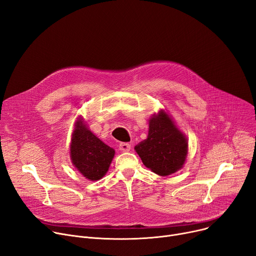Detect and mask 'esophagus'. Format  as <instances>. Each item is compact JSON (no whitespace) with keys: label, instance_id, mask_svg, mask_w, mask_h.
Segmentation results:
<instances>
[{"label":"esophagus","instance_id":"1","mask_svg":"<svg viewBox=\"0 0 256 256\" xmlns=\"http://www.w3.org/2000/svg\"><path fill=\"white\" fill-rule=\"evenodd\" d=\"M130 144L128 143H120L119 144V150L122 152H128L130 150Z\"/></svg>","mask_w":256,"mask_h":256}]
</instances>
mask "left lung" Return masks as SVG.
Wrapping results in <instances>:
<instances>
[{"mask_svg":"<svg viewBox=\"0 0 256 256\" xmlns=\"http://www.w3.org/2000/svg\"><path fill=\"white\" fill-rule=\"evenodd\" d=\"M144 166L160 176H168L183 168L188 142L164 110L153 114L149 120L147 139L134 146Z\"/></svg>","mask_w":256,"mask_h":256,"instance_id":"1","label":"left lung"}]
</instances>
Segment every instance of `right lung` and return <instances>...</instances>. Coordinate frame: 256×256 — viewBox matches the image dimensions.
Here are the masks:
<instances>
[{"label": "right lung", "mask_w": 256, "mask_h": 256, "mask_svg": "<svg viewBox=\"0 0 256 256\" xmlns=\"http://www.w3.org/2000/svg\"><path fill=\"white\" fill-rule=\"evenodd\" d=\"M115 150L100 140L78 118L72 134L70 156L78 172L90 181H98L108 172Z\"/></svg>", "instance_id": "right-lung-1"}]
</instances>
